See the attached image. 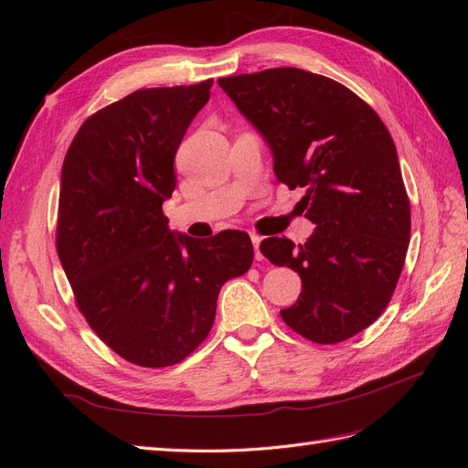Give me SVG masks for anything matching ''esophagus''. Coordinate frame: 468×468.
I'll return each mask as SVG.
<instances>
[{
    "label": "esophagus",
    "instance_id": "esophagus-1",
    "mask_svg": "<svg viewBox=\"0 0 468 468\" xmlns=\"http://www.w3.org/2000/svg\"><path fill=\"white\" fill-rule=\"evenodd\" d=\"M250 238H251V244H253V250H256V260H258V261H261V260H263V256H261V251H260V244H261V236H260V234H256V232H251V234H250Z\"/></svg>",
    "mask_w": 468,
    "mask_h": 468
}]
</instances>
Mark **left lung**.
<instances>
[{
  "instance_id": "left-lung-1",
  "label": "left lung",
  "mask_w": 468,
  "mask_h": 468,
  "mask_svg": "<svg viewBox=\"0 0 468 468\" xmlns=\"http://www.w3.org/2000/svg\"><path fill=\"white\" fill-rule=\"evenodd\" d=\"M218 86L263 136L277 179L306 189L299 207L316 224L303 246L277 236L260 246L303 281L281 318L310 342H344L387 308L406 260L410 201L392 136L351 90L301 68Z\"/></svg>"
}]
</instances>
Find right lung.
Returning <instances> with one entry per match:
<instances>
[{
  "instance_id": "obj_1",
  "label": "right lung",
  "mask_w": 468,
  "mask_h": 468,
  "mask_svg": "<svg viewBox=\"0 0 468 468\" xmlns=\"http://www.w3.org/2000/svg\"><path fill=\"white\" fill-rule=\"evenodd\" d=\"M195 86L138 90L97 111L69 144L56 250L91 330L126 361L169 367L208 335L226 281L253 261L251 239L169 230L176 152L210 97Z\"/></svg>"
}]
</instances>
